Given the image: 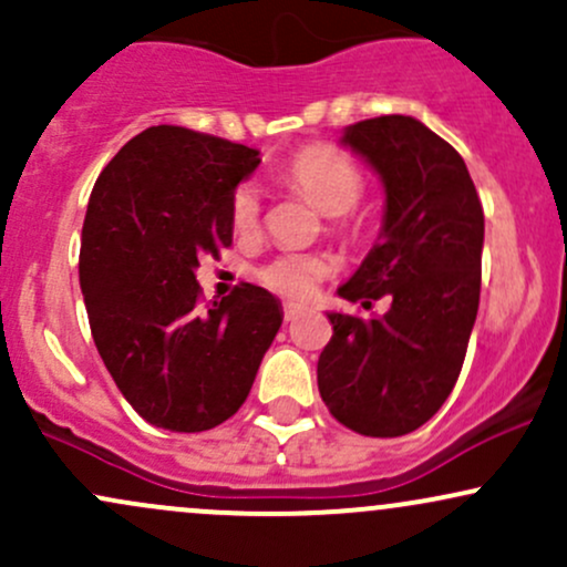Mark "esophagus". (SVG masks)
Segmentation results:
<instances>
[{"label":"esophagus","instance_id":"esophagus-1","mask_svg":"<svg viewBox=\"0 0 567 567\" xmlns=\"http://www.w3.org/2000/svg\"><path fill=\"white\" fill-rule=\"evenodd\" d=\"M303 311H306V306H301V303H285V309H282L285 322H292L296 317H301Z\"/></svg>","mask_w":567,"mask_h":567}]
</instances>
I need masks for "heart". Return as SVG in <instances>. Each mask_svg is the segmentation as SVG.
<instances>
[{
	"mask_svg": "<svg viewBox=\"0 0 567 567\" xmlns=\"http://www.w3.org/2000/svg\"><path fill=\"white\" fill-rule=\"evenodd\" d=\"M282 173L285 181L296 192H301L306 199L315 202L322 213L333 216L336 226L347 220V213L360 202L362 192H365V178L357 171L354 162L330 146L303 148L285 165ZM258 220H261V199H258L256 186H239L231 197L234 229L243 234L256 231ZM328 271L330 264L322 256L282 250L258 266V279L269 290L279 292V296L306 298L309 292H315L317 282Z\"/></svg>",
	"mask_w": 567,
	"mask_h": 567,
	"instance_id": "obj_1",
	"label": "heart"
}]
</instances>
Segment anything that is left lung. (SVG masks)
<instances>
[{
  "label": "left lung",
  "mask_w": 567,
  "mask_h": 567,
  "mask_svg": "<svg viewBox=\"0 0 567 567\" xmlns=\"http://www.w3.org/2000/svg\"><path fill=\"white\" fill-rule=\"evenodd\" d=\"M343 143L381 175L379 243L338 296L379 317L330 311L317 386L336 421L365 437L426 424L453 392L477 320L485 216L464 159L413 116L357 122Z\"/></svg>",
  "instance_id": "obj_1"
}]
</instances>
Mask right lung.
Segmentation results:
<instances>
[{
	"label": "right lung",
	"mask_w": 567,
	"mask_h": 567,
	"mask_svg": "<svg viewBox=\"0 0 567 567\" xmlns=\"http://www.w3.org/2000/svg\"><path fill=\"white\" fill-rule=\"evenodd\" d=\"M256 148L186 127L143 130L97 175L80 285L103 365L148 424L205 432L250 394L282 324L269 290L243 282L199 306L194 269L231 245V197Z\"/></svg>",
	"instance_id": "obj_1"
}]
</instances>
